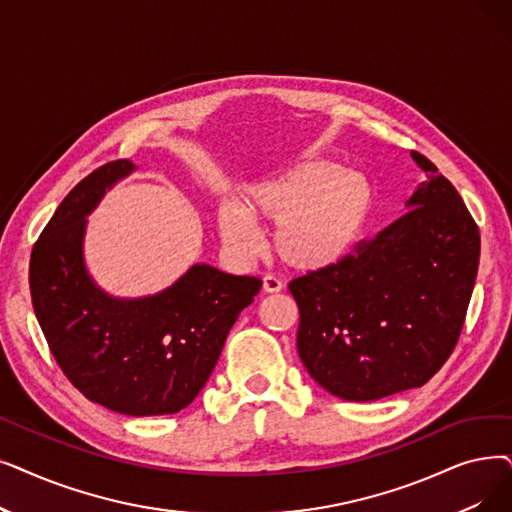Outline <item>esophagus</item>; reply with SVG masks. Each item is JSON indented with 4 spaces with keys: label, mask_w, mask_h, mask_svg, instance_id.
<instances>
[{
    "label": "esophagus",
    "mask_w": 512,
    "mask_h": 512,
    "mask_svg": "<svg viewBox=\"0 0 512 512\" xmlns=\"http://www.w3.org/2000/svg\"><path fill=\"white\" fill-rule=\"evenodd\" d=\"M282 280L280 278H276V276H272V274H265L263 276V291L265 293H280L282 291Z\"/></svg>",
    "instance_id": "esophagus-1"
}]
</instances>
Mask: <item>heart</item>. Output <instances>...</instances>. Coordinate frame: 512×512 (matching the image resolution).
<instances>
[{"mask_svg": "<svg viewBox=\"0 0 512 512\" xmlns=\"http://www.w3.org/2000/svg\"><path fill=\"white\" fill-rule=\"evenodd\" d=\"M374 209V186L358 169L303 159L247 186L221 203L217 224L228 247L253 255L261 244L257 221H274L272 247L291 268L326 270L360 240Z\"/></svg>", "mask_w": 512, "mask_h": 512, "instance_id": "obj_1", "label": "heart"}]
</instances>
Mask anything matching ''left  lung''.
Segmentation results:
<instances>
[{
	"label": "left lung",
	"mask_w": 512,
	"mask_h": 512,
	"mask_svg": "<svg viewBox=\"0 0 512 512\" xmlns=\"http://www.w3.org/2000/svg\"><path fill=\"white\" fill-rule=\"evenodd\" d=\"M427 173L406 211L326 270L288 284L299 305L297 351L320 387L374 402L425 385L456 347L479 268V228L456 188Z\"/></svg>",
	"instance_id": "left-lung-1"
}]
</instances>
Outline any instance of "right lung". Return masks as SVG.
I'll return each mask as SVG.
<instances>
[{
	"label": "right lung",
	"mask_w": 512,
	"mask_h": 512,
	"mask_svg": "<svg viewBox=\"0 0 512 512\" xmlns=\"http://www.w3.org/2000/svg\"><path fill=\"white\" fill-rule=\"evenodd\" d=\"M133 171L131 161L108 163L66 194L31 253V299L58 366L90 402L127 416L175 414L209 381L261 280L194 263L157 295L102 291L83 257L85 217Z\"/></svg>",
	"instance_id": "obj_1"
}]
</instances>
